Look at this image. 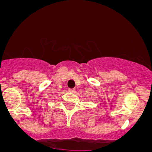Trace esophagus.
<instances>
[{
  "label": "esophagus",
  "mask_w": 152,
  "mask_h": 152,
  "mask_svg": "<svg viewBox=\"0 0 152 152\" xmlns=\"http://www.w3.org/2000/svg\"><path fill=\"white\" fill-rule=\"evenodd\" d=\"M68 91L73 93V92H75V89L74 88H70V89H68Z\"/></svg>",
  "instance_id": "34e87169"
}]
</instances>
